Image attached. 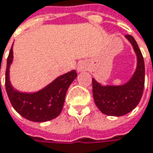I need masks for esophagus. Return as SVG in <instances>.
Listing matches in <instances>:
<instances>
[{"label": "esophagus", "mask_w": 153, "mask_h": 153, "mask_svg": "<svg viewBox=\"0 0 153 153\" xmlns=\"http://www.w3.org/2000/svg\"><path fill=\"white\" fill-rule=\"evenodd\" d=\"M86 70H87L86 65L84 63H79V65H78V72H83V71H86Z\"/></svg>", "instance_id": "34e87169"}]
</instances>
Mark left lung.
I'll use <instances>...</instances> for the list:
<instances>
[{
    "label": "left lung",
    "mask_w": 153,
    "mask_h": 153,
    "mask_svg": "<svg viewBox=\"0 0 153 153\" xmlns=\"http://www.w3.org/2000/svg\"><path fill=\"white\" fill-rule=\"evenodd\" d=\"M137 54V65L132 78L120 86H103L92 79L93 97L96 105L109 116H123L134 110L141 100L144 87V62L141 50L134 37L125 36Z\"/></svg>",
    "instance_id": "1"
}]
</instances>
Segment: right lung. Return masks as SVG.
Wrapping results in <instances>:
<instances>
[{
    "mask_svg": "<svg viewBox=\"0 0 153 153\" xmlns=\"http://www.w3.org/2000/svg\"><path fill=\"white\" fill-rule=\"evenodd\" d=\"M12 48L13 45L7 59L5 88L13 108L25 119L34 122H44L56 118L64 107L67 89L77 77L76 72L73 70L57 77L37 92H19L10 81V66L13 61Z\"/></svg>",
    "mask_w": 153,
    "mask_h": 153,
    "instance_id": "1",
    "label": "right lung"
}]
</instances>
